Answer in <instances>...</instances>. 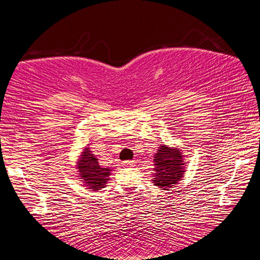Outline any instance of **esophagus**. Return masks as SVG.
I'll use <instances>...</instances> for the list:
<instances>
[{"mask_svg":"<svg viewBox=\"0 0 260 260\" xmlns=\"http://www.w3.org/2000/svg\"><path fill=\"white\" fill-rule=\"evenodd\" d=\"M122 164L125 166H133L134 164H135V161H134V160H126V161H123Z\"/></svg>","mask_w":260,"mask_h":260,"instance_id":"34e87169","label":"esophagus"}]
</instances>
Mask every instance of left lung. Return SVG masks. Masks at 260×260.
Instances as JSON below:
<instances>
[{
	"label": "left lung",
	"instance_id": "1",
	"mask_svg": "<svg viewBox=\"0 0 260 260\" xmlns=\"http://www.w3.org/2000/svg\"><path fill=\"white\" fill-rule=\"evenodd\" d=\"M184 164L179 148H171L166 145L160 146L154 156V185L168 189L178 184L184 175Z\"/></svg>",
	"mask_w": 260,
	"mask_h": 260
}]
</instances>
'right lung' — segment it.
<instances>
[{"instance_id": "right-lung-1", "label": "right lung", "mask_w": 260, "mask_h": 260, "mask_svg": "<svg viewBox=\"0 0 260 260\" xmlns=\"http://www.w3.org/2000/svg\"><path fill=\"white\" fill-rule=\"evenodd\" d=\"M78 170L82 181L93 191L105 187L111 174L109 168H102L99 165L96 156L89 148H85V151L82 152L81 158L78 162Z\"/></svg>"}]
</instances>
